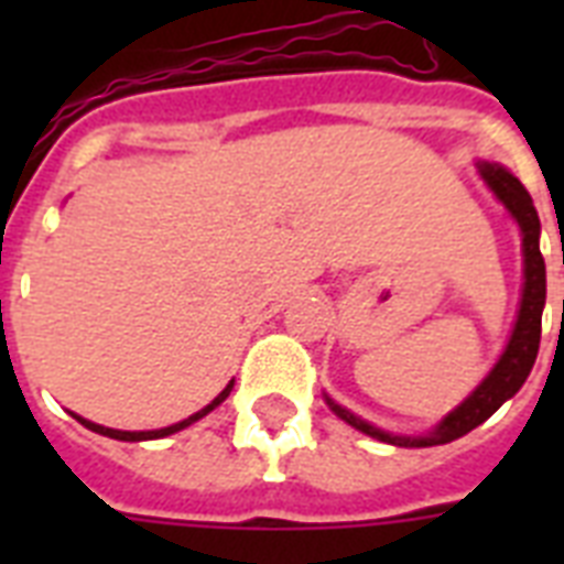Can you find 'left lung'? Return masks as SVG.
I'll list each match as a JSON object with an SVG mask.
<instances>
[{
	"label": "left lung",
	"instance_id": "left-lung-1",
	"mask_svg": "<svg viewBox=\"0 0 564 564\" xmlns=\"http://www.w3.org/2000/svg\"><path fill=\"white\" fill-rule=\"evenodd\" d=\"M482 181L489 184V189L500 198V204L512 213V219L521 228V246H524V292H521V310H518L516 327L509 336L507 351L500 354V360L495 362V369L486 375L477 389L465 398L454 412H447L445 419L438 421L436 430L427 436H394L386 430L375 427L369 421H362L360 415H354L336 401L325 398L327 406L348 421L351 427H357L366 436L386 442V445L398 447H433L447 445L454 438L471 433L474 427H480L482 421L491 419L500 410V403H507L512 394L524 386V380L533 371V362L539 357V343H542V310L544 299H547V274H544V257L539 248V234H542V221L533 207V198L524 189V184L507 172L503 166L495 163H480Z\"/></svg>",
	"mask_w": 564,
	"mask_h": 564
}]
</instances>
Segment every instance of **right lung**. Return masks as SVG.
<instances>
[{
	"instance_id": "1",
	"label": "right lung",
	"mask_w": 564,
	"mask_h": 564,
	"mask_svg": "<svg viewBox=\"0 0 564 564\" xmlns=\"http://www.w3.org/2000/svg\"><path fill=\"white\" fill-rule=\"evenodd\" d=\"M230 389H234V380H230L228 386H225V389H221L219 394H216V398H213L210 403H207V406H204V410H198L195 412V415H189V419H184V421H178V424H172V427H161V430H140V433H131V430H113V427H101V424H93V421H87V419H82V415H75V419L82 421L84 427L87 430H93V433H101V436H108V438H119V442H145V438H163V436H172V433H178V430H184V427H189V424H193V421H198V419H204V415H207V412L210 410H216V406H219L221 401H225V398H228L230 394Z\"/></svg>"
}]
</instances>
